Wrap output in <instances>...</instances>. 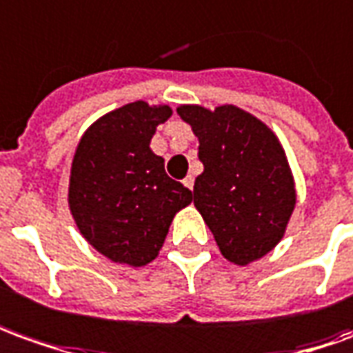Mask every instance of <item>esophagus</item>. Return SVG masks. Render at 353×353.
Masks as SVG:
<instances>
[{
  "label": "esophagus",
  "mask_w": 353,
  "mask_h": 353,
  "mask_svg": "<svg viewBox=\"0 0 353 353\" xmlns=\"http://www.w3.org/2000/svg\"><path fill=\"white\" fill-rule=\"evenodd\" d=\"M184 186H186V188H188V190H192V188H194V176H186V179H184Z\"/></svg>",
  "instance_id": "esophagus-1"
}]
</instances>
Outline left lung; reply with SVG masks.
<instances>
[{"label":"left lung","instance_id":"left-lung-1","mask_svg":"<svg viewBox=\"0 0 353 353\" xmlns=\"http://www.w3.org/2000/svg\"><path fill=\"white\" fill-rule=\"evenodd\" d=\"M200 142L194 182L200 211L225 259L250 265L283 240L296 208V182L281 140L236 105H179Z\"/></svg>","mask_w":353,"mask_h":353}]
</instances>
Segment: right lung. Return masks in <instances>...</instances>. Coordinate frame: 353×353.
Masks as SVG:
<instances>
[{"label":"right lung","mask_w":353,"mask_h":353,"mask_svg":"<svg viewBox=\"0 0 353 353\" xmlns=\"http://www.w3.org/2000/svg\"><path fill=\"white\" fill-rule=\"evenodd\" d=\"M172 115L165 103L132 101L99 117L74 150L69 209L90 246L115 263L144 267L167 238L192 192L165 172L150 148L155 128Z\"/></svg>","instance_id":"1"}]
</instances>
